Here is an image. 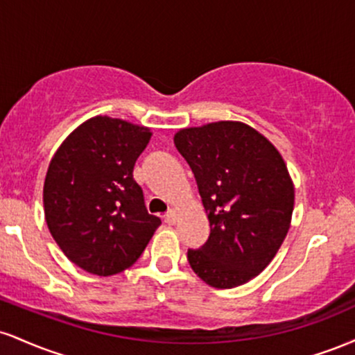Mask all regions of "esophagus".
<instances>
[{
  "instance_id": "34e87169",
  "label": "esophagus",
  "mask_w": 355,
  "mask_h": 355,
  "mask_svg": "<svg viewBox=\"0 0 355 355\" xmlns=\"http://www.w3.org/2000/svg\"><path fill=\"white\" fill-rule=\"evenodd\" d=\"M164 218H165L166 223H170V225L177 222V218H178V211H177V209H170V210L166 211V214L164 215Z\"/></svg>"
}]
</instances>
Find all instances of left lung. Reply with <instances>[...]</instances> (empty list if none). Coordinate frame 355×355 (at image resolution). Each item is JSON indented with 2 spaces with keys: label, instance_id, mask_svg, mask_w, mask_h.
I'll return each instance as SVG.
<instances>
[{
  "label": "left lung",
  "instance_id": "obj_1",
  "mask_svg": "<svg viewBox=\"0 0 355 355\" xmlns=\"http://www.w3.org/2000/svg\"><path fill=\"white\" fill-rule=\"evenodd\" d=\"M175 146L198 185L210 237L189 250V263L205 284H247L282 245L292 211L294 183L282 155L242 121H215L175 133Z\"/></svg>",
  "mask_w": 355,
  "mask_h": 355
}]
</instances>
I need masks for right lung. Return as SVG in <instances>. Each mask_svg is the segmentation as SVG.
I'll return each mask as SVG.
<instances>
[{
	"label": "right lung",
	"mask_w": 355,
	"mask_h": 355,
	"mask_svg": "<svg viewBox=\"0 0 355 355\" xmlns=\"http://www.w3.org/2000/svg\"><path fill=\"white\" fill-rule=\"evenodd\" d=\"M152 132L120 118L93 116L53 155L43 187L50 234L75 266L95 275L132 267L162 220L146 211L133 178Z\"/></svg>",
	"instance_id": "add662e5"
}]
</instances>
